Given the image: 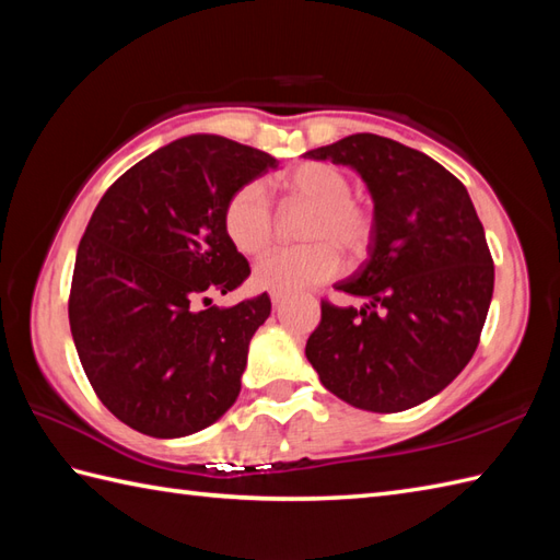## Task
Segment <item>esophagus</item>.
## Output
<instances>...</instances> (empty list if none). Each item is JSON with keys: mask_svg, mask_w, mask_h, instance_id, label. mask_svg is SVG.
Returning a JSON list of instances; mask_svg holds the SVG:
<instances>
[{"mask_svg": "<svg viewBox=\"0 0 560 560\" xmlns=\"http://www.w3.org/2000/svg\"><path fill=\"white\" fill-rule=\"evenodd\" d=\"M283 301H287V293H277V291H271V303H273V305L279 307Z\"/></svg>", "mask_w": 560, "mask_h": 560, "instance_id": "34e87169", "label": "esophagus"}]
</instances>
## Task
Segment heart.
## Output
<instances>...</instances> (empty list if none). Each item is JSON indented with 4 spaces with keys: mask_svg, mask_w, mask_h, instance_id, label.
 Instances as JSON below:
<instances>
[{
    "mask_svg": "<svg viewBox=\"0 0 560 560\" xmlns=\"http://www.w3.org/2000/svg\"><path fill=\"white\" fill-rule=\"evenodd\" d=\"M281 192L291 205L311 207L301 241L305 245L273 249L257 259L255 283L267 291L295 293L329 281L341 269L339 253L359 259L373 235V217L351 197L349 175L329 163H303L281 177ZM223 229L243 255H257L273 237V213L261 183L237 187L225 201Z\"/></svg>",
    "mask_w": 560,
    "mask_h": 560,
    "instance_id": "obj_1",
    "label": "heart"
}]
</instances>
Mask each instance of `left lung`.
Returning a JSON list of instances; mask_svg holds the SVG:
<instances>
[{
  "instance_id": "left-lung-1",
  "label": "left lung",
  "mask_w": 560,
  "mask_h": 560,
  "mask_svg": "<svg viewBox=\"0 0 560 560\" xmlns=\"http://www.w3.org/2000/svg\"><path fill=\"white\" fill-rule=\"evenodd\" d=\"M305 156L349 165L373 199L368 259L335 283L365 303L325 301L307 361L355 409H411L443 392L479 347L493 259L477 209L455 175L395 139L351 135Z\"/></svg>"
}]
</instances>
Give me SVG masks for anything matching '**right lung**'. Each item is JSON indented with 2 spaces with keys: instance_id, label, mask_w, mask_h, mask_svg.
<instances>
[{
  "instance_id": "1",
  "label": "right lung",
  "mask_w": 560,
  "mask_h": 560,
  "mask_svg": "<svg viewBox=\"0 0 560 560\" xmlns=\"http://www.w3.org/2000/svg\"><path fill=\"white\" fill-rule=\"evenodd\" d=\"M279 168L269 153L219 135L175 139L132 165L98 201L79 249L69 327L98 399L153 438L217 423L241 395L267 293L211 303L249 277L223 229L237 187Z\"/></svg>"
}]
</instances>
